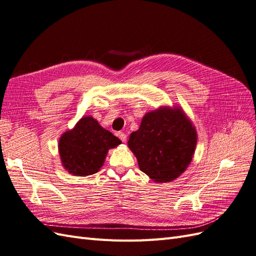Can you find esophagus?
Here are the masks:
<instances>
[{
    "mask_svg": "<svg viewBox=\"0 0 256 256\" xmlns=\"http://www.w3.org/2000/svg\"><path fill=\"white\" fill-rule=\"evenodd\" d=\"M118 136L120 138V140L122 142H126V135L124 133H122V132H120V133H118Z\"/></svg>",
    "mask_w": 256,
    "mask_h": 256,
    "instance_id": "34e87169",
    "label": "esophagus"
}]
</instances>
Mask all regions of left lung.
Segmentation results:
<instances>
[{"mask_svg":"<svg viewBox=\"0 0 256 256\" xmlns=\"http://www.w3.org/2000/svg\"><path fill=\"white\" fill-rule=\"evenodd\" d=\"M128 144L140 170L154 182L167 183L178 178L190 164L196 133L182 110L160 108L146 114Z\"/></svg>","mask_w":256,"mask_h":256,"instance_id":"obj_1","label":"left lung"}]
</instances>
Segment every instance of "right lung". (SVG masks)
<instances>
[{
    "mask_svg": "<svg viewBox=\"0 0 256 256\" xmlns=\"http://www.w3.org/2000/svg\"><path fill=\"white\" fill-rule=\"evenodd\" d=\"M120 144V139L96 119L83 117L76 128L62 134L58 150L66 170L73 176H86L100 170L108 150Z\"/></svg>",
    "mask_w": 256,
    "mask_h": 256,
    "instance_id": "obj_1",
    "label": "right lung"
}]
</instances>
